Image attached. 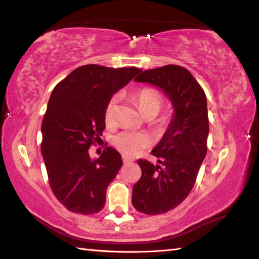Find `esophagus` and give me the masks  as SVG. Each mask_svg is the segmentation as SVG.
Masks as SVG:
<instances>
[{"mask_svg":"<svg viewBox=\"0 0 259 259\" xmlns=\"http://www.w3.org/2000/svg\"><path fill=\"white\" fill-rule=\"evenodd\" d=\"M122 161H123L124 164H128V163L134 162V158L130 156H126V155H122Z\"/></svg>","mask_w":259,"mask_h":259,"instance_id":"1","label":"esophagus"}]
</instances>
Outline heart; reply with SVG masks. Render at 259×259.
Listing matches in <instances>:
<instances>
[{"label": "heart", "instance_id": "1", "mask_svg": "<svg viewBox=\"0 0 259 259\" xmlns=\"http://www.w3.org/2000/svg\"><path fill=\"white\" fill-rule=\"evenodd\" d=\"M134 100L137 104L139 111L145 115L147 113H155L156 115L161 110L163 100L158 91L154 88H142L135 93ZM117 105V97L113 96L109 101L105 109V123L111 125L115 121V111ZM115 147L126 155H137L142 153L145 148L148 147L149 139L147 136L135 133V131H122L114 138Z\"/></svg>", "mask_w": 259, "mask_h": 259}]
</instances>
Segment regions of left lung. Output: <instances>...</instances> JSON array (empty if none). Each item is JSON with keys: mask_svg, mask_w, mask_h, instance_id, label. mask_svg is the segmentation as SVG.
I'll use <instances>...</instances> for the list:
<instances>
[{"mask_svg": "<svg viewBox=\"0 0 259 259\" xmlns=\"http://www.w3.org/2000/svg\"><path fill=\"white\" fill-rule=\"evenodd\" d=\"M135 80L161 88L175 107L166 133L152 150L158 164L139 158L142 177L133 189V205L138 211L164 214L180 205L195 186L207 152V101L204 89L180 65L146 70Z\"/></svg>", "mask_w": 259, "mask_h": 259, "instance_id": "8db88e82", "label": "left lung"}]
</instances>
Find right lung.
<instances>
[{"label": "right lung", "mask_w": 259, "mask_h": 259, "mask_svg": "<svg viewBox=\"0 0 259 259\" xmlns=\"http://www.w3.org/2000/svg\"><path fill=\"white\" fill-rule=\"evenodd\" d=\"M142 70L79 67L54 87L41 123L40 150L52 191L72 213L102 210L107 186L122 166L120 153L106 147L96 159L89 147L105 129V109L112 95Z\"/></svg>", "instance_id": "add662e5"}]
</instances>
